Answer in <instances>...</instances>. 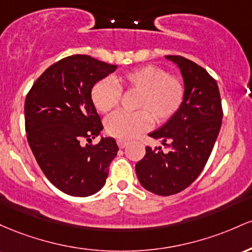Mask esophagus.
<instances>
[{"mask_svg":"<svg viewBox=\"0 0 252 252\" xmlns=\"http://www.w3.org/2000/svg\"><path fill=\"white\" fill-rule=\"evenodd\" d=\"M117 143H118L119 148L124 149V148H125V146L127 145V144H128V141H127V140H123V139H118Z\"/></svg>","mask_w":252,"mask_h":252,"instance_id":"esophagus-1","label":"esophagus"}]
</instances>
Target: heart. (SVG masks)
I'll list each match as a JSON object with an SVG mask.
<instances>
[{"label":"heart","instance_id":"heart-1","mask_svg":"<svg viewBox=\"0 0 252 252\" xmlns=\"http://www.w3.org/2000/svg\"><path fill=\"white\" fill-rule=\"evenodd\" d=\"M124 90L138 92L135 113L115 112L106 119L107 133L117 138L129 139L143 133L156 123H165L179 112L185 101V84L181 78L169 75L157 65H144L111 78L98 81L92 89L95 108L107 113L118 106Z\"/></svg>","mask_w":252,"mask_h":252}]
</instances>
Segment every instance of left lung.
I'll use <instances>...</instances> for the list:
<instances>
[{
    "label": "left lung",
    "mask_w": 252,
    "mask_h": 252,
    "mask_svg": "<svg viewBox=\"0 0 252 252\" xmlns=\"http://www.w3.org/2000/svg\"><path fill=\"white\" fill-rule=\"evenodd\" d=\"M179 65L185 81V101L163 127L149 135L169 149L146 146L135 164L140 185L151 193L169 196L189 187L205 168L219 134L222 107L216 80L190 59L166 56Z\"/></svg>",
    "instance_id": "1"
}]
</instances>
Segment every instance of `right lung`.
<instances>
[{"instance_id": "right-lung-1", "label": "right lung", "mask_w": 252, "mask_h": 252, "mask_svg": "<svg viewBox=\"0 0 252 252\" xmlns=\"http://www.w3.org/2000/svg\"><path fill=\"white\" fill-rule=\"evenodd\" d=\"M115 69L117 65L90 56H69L47 67L26 96L25 128L31 150L50 182L71 196L97 193L119 151L114 138L92 144L103 128L92 89Z\"/></svg>"}]
</instances>
